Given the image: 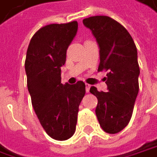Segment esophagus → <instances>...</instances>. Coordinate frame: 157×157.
<instances>
[{
  "label": "esophagus",
  "mask_w": 157,
  "mask_h": 157,
  "mask_svg": "<svg viewBox=\"0 0 157 157\" xmlns=\"http://www.w3.org/2000/svg\"><path fill=\"white\" fill-rule=\"evenodd\" d=\"M90 88H91V85L88 84V83H85V90H86V93H89Z\"/></svg>",
  "instance_id": "34e87169"
}]
</instances>
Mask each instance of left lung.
Wrapping results in <instances>:
<instances>
[{
    "label": "left lung",
    "instance_id": "left-lung-1",
    "mask_svg": "<svg viewBox=\"0 0 157 157\" xmlns=\"http://www.w3.org/2000/svg\"><path fill=\"white\" fill-rule=\"evenodd\" d=\"M82 23L91 29L100 48L98 71H108L109 92H99L94 86L90 89L98 99L95 113L101 128L116 134L130 121L139 90L137 50L128 30L108 16L90 17Z\"/></svg>",
    "mask_w": 157,
    "mask_h": 157
}]
</instances>
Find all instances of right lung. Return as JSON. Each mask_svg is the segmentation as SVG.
Segmentation results:
<instances>
[{"mask_svg":"<svg viewBox=\"0 0 157 157\" xmlns=\"http://www.w3.org/2000/svg\"><path fill=\"white\" fill-rule=\"evenodd\" d=\"M77 29V21L41 28L29 42L25 61L34 110L47 134L60 141L75 134L79 105L85 94L82 81L75 84L61 83V67Z\"/></svg>","mask_w":157,"mask_h":157,"instance_id":"right-lung-1","label":"right lung"}]
</instances>
